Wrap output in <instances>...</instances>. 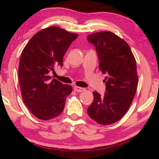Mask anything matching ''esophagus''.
<instances>
[{"label": "esophagus", "instance_id": "34e87169", "mask_svg": "<svg viewBox=\"0 0 159 159\" xmlns=\"http://www.w3.org/2000/svg\"><path fill=\"white\" fill-rule=\"evenodd\" d=\"M74 90L75 91H76V92H83V91H84L85 89V88H83L79 87V86H74Z\"/></svg>", "mask_w": 159, "mask_h": 159}]
</instances>
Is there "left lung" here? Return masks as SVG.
Listing matches in <instances>:
<instances>
[{"instance_id":"8db88e82","label":"left lung","mask_w":159,"mask_h":159,"mask_svg":"<svg viewBox=\"0 0 159 159\" xmlns=\"http://www.w3.org/2000/svg\"><path fill=\"white\" fill-rule=\"evenodd\" d=\"M88 41L96 48L99 67L107 76L106 93L93 92L88 114L99 124L109 125L122 118L135 95L138 84L136 61L128 44L110 31L90 34Z\"/></svg>"}]
</instances>
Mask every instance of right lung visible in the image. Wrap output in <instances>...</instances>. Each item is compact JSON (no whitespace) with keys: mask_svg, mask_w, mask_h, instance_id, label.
<instances>
[{"mask_svg":"<svg viewBox=\"0 0 159 159\" xmlns=\"http://www.w3.org/2000/svg\"><path fill=\"white\" fill-rule=\"evenodd\" d=\"M78 36L50 26L35 34L21 52L18 69L21 96L25 105L39 119H52L63 111L72 87L51 80L48 74L55 64L62 66L64 55Z\"/></svg>","mask_w":159,"mask_h":159,"instance_id":"add662e5","label":"right lung"}]
</instances>
